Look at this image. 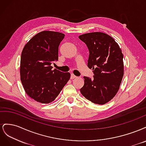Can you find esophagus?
Here are the masks:
<instances>
[{"instance_id": "1", "label": "esophagus", "mask_w": 146, "mask_h": 146, "mask_svg": "<svg viewBox=\"0 0 146 146\" xmlns=\"http://www.w3.org/2000/svg\"><path fill=\"white\" fill-rule=\"evenodd\" d=\"M76 78H77V76H76L74 74H71V76H70V79H72H72Z\"/></svg>"}]
</instances>
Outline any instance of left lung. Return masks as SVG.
I'll return each instance as SVG.
<instances>
[{
  "label": "left lung",
  "mask_w": 146,
  "mask_h": 146,
  "mask_svg": "<svg viewBox=\"0 0 146 146\" xmlns=\"http://www.w3.org/2000/svg\"><path fill=\"white\" fill-rule=\"evenodd\" d=\"M90 52L88 66L94 76L85 78L82 94L92 103L104 105L117 92L123 76V54L114 39L102 32L80 35Z\"/></svg>",
  "instance_id": "8db88e82"
}]
</instances>
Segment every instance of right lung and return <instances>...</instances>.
<instances>
[{"instance_id":"1","label":"right lung","mask_w":146,"mask_h":146,"mask_svg":"<svg viewBox=\"0 0 146 146\" xmlns=\"http://www.w3.org/2000/svg\"><path fill=\"white\" fill-rule=\"evenodd\" d=\"M64 34L42 31L25 45L21 57V80L27 94L42 104L54 101L69 81V72L53 70Z\"/></svg>"}]
</instances>
